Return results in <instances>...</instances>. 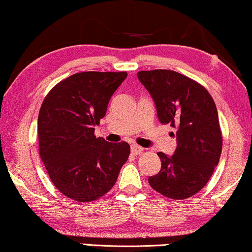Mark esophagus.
Masks as SVG:
<instances>
[{
  "mask_svg": "<svg viewBox=\"0 0 252 252\" xmlns=\"http://www.w3.org/2000/svg\"><path fill=\"white\" fill-rule=\"evenodd\" d=\"M143 151H144V148H143V147L138 146V145H136V144L131 145V152H132V154H134V155H138V154L143 153Z\"/></svg>",
  "mask_w": 252,
  "mask_h": 252,
  "instance_id": "esophagus-1",
  "label": "esophagus"
}]
</instances>
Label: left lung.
I'll use <instances>...</instances> for the list:
<instances>
[{
    "label": "left lung",
    "instance_id": "8db88e82",
    "mask_svg": "<svg viewBox=\"0 0 252 252\" xmlns=\"http://www.w3.org/2000/svg\"><path fill=\"white\" fill-rule=\"evenodd\" d=\"M137 76L153 98L160 122L176 129L175 154L158 153L161 170L148 183L172 200L195 195L211 178L221 154L214 99L203 86L175 70H140Z\"/></svg>",
    "mask_w": 252,
    "mask_h": 252
}]
</instances>
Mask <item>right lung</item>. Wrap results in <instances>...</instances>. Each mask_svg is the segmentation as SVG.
Segmentation results:
<instances>
[{
	"mask_svg": "<svg viewBox=\"0 0 252 252\" xmlns=\"http://www.w3.org/2000/svg\"><path fill=\"white\" fill-rule=\"evenodd\" d=\"M126 72H82L55 86L38 113L40 157L51 182L77 202L104 196L114 186L130 154L126 141L94 136L109 99Z\"/></svg>",
	"mask_w": 252,
	"mask_h": 252,
	"instance_id": "obj_1",
	"label": "right lung"
}]
</instances>
